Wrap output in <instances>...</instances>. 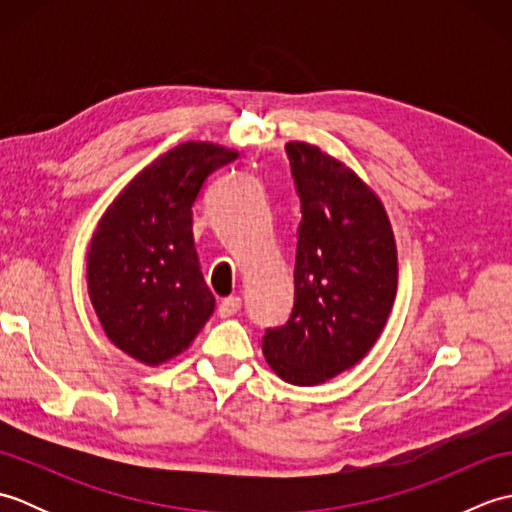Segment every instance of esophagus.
I'll use <instances>...</instances> for the list:
<instances>
[{"label":"esophagus","mask_w":512,"mask_h":512,"mask_svg":"<svg viewBox=\"0 0 512 512\" xmlns=\"http://www.w3.org/2000/svg\"><path fill=\"white\" fill-rule=\"evenodd\" d=\"M239 308H242V299L231 295V297H226V299L220 301V306H217V314H220L222 319H226V317H233V314H235Z\"/></svg>","instance_id":"obj_1"}]
</instances>
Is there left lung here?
<instances>
[{"instance_id": "1", "label": "left lung", "mask_w": 512, "mask_h": 512, "mask_svg": "<svg viewBox=\"0 0 512 512\" xmlns=\"http://www.w3.org/2000/svg\"><path fill=\"white\" fill-rule=\"evenodd\" d=\"M286 154L301 200L295 306L262 347L279 378L310 387L372 350L396 299L398 255L383 202L352 169L297 140Z\"/></svg>"}]
</instances>
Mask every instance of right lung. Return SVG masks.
<instances>
[{
  "instance_id": "1",
  "label": "right lung",
  "mask_w": 512,
  "mask_h": 512,
  "mask_svg": "<svg viewBox=\"0 0 512 512\" xmlns=\"http://www.w3.org/2000/svg\"><path fill=\"white\" fill-rule=\"evenodd\" d=\"M237 158L213 143H182L145 167L110 204L88 250V292L118 350L160 365L187 350L215 310L193 244L204 180Z\"/></svg>"
}]
</instances>
